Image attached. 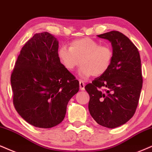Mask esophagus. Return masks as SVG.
Listing matches in <instances>:
<instances>
[{
    "mask_svg": "<svg viewBox=\"0 0 152 152\" xmlns=\"http://www.w3.org/2000/svg\"><path fill=\"white\" fill-rule=\"evenodd\" d=\"M85 84L84 83V82L82 81V80H80V88L81 90H85Z\"/></svg>",
    "mask_w": 152,
    "mask_h": 152,
    "instance_id": "obj_1",
    "label": "esophagus"
}]
</instances>
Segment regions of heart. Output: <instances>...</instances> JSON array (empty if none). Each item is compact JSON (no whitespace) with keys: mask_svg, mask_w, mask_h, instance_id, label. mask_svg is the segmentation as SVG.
<instances>
[{"mask_svg":"<svg viewBox=\"0 0 152 152\" xmlns=\"http://www.w3.org/2000/svg\"><path fill=\"white\" fill-rule=\"evenodd\" d=\"M113 56L109 46L100 45L89 37L75 40L70 48L62 46L58 50L59 58L67 70H72L81 63L80 75L83 79L106 73L111 65Z\"/></svg>","mask_w":152,"mask_h":152,"instance_id":"b5f03b06","label":"heart"}]
</instances>
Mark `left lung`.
Instances as JSON below:
<instances>
[{"label":"left lung","mask_w":152,"mask_h":152,"mask_svg":"<svg viewBox=\"0 0 152 152\" xmlns=\"http://www.w3.org/2000/svg\"><path fill=\"white\" fill-rule=\"evenodd\" d=\"M97 36L111 43L113 56L107 72L85 86L88 106L98 124L115 128L127 123L136 111L143 81L141 59L137 48L121 32Z\"/></svg>","instance_id":"1"}]
</instances>
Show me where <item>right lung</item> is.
I'll return each instance as SVG.
<instances>
[{
    "instance_id": "right-lung-1",
    "label": "right lung",
    "mask_w": 152,
    "mask_h": 152,
    "mask_svg": "<svg viewBox=\"0 0 152 152\" xmlns=\"http://www.w3.org/2000/svg\"><path fill=\"white\" fill-rule=\"evenodd\" d=\"M58 42L46 31L35 34L20 50L11 74L13 104L33 126L50 128L61 123L79 81L58 57Z\"/></svg>"
}]
</instances>
